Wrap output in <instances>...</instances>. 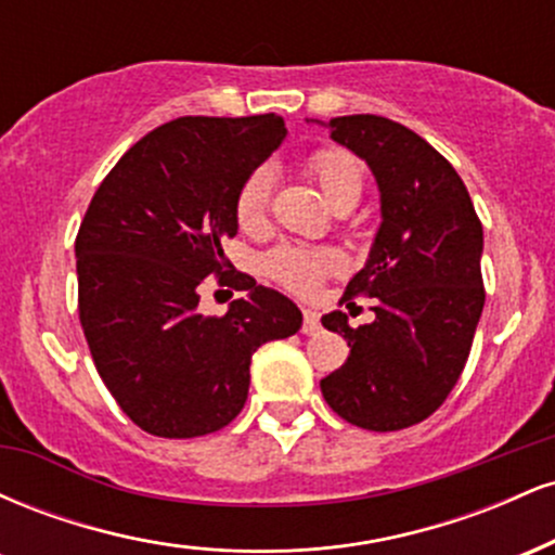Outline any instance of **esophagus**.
<instances>
[{
	"label": "esophagus",
	"mask_w": 555,
	"mask_h": 555,
	"mask_svg": "<svg viewBox=\"0 0 555 555\" xmlns=\"http://www.w3.org/2000/svg\"><path fill=\"white\" fill-rule=\"evenodd\" d=\"M321 331V321H318V313H313V310H305L302 313V334L313 336Z\"/></svg>",
	"instance_id": "34e87169"
}]
</instances>
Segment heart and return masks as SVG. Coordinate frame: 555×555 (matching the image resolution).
<instances>
[{"mask_svg":"<svg viewBox=\"0 0 555 555\" xmlns=\"http://www.w3.org/2000/svg\"><path fill=\"white\" fill-rule=\"evenodd\" d=\"M305 169L328 197L336 211H349L365 188V171L360 158L339 145L318 149L305 158ZM273 203V171L256 167L240 182L234 193V219L242 232H260L269 227ZM263 269L276 284L295 295H313L331 273L344 269V256L334 247L282 245L263 260Z\"/></svg>","mask_w":555,"mask_h":555,"instance_id":"obj_1","label":"heart"}]
</instances>
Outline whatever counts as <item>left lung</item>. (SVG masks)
I'll list each match as a JSON object with an SVG mask.
<instances>
[{"instance_id": "left-lung-1", "label": "left lung", "mask_w": 555, "mask_h": 555, "mask_svg": "<svg viewBox=\"0 0 555 555\" xmlns=\"http://www.w3.org/2000/svg\"><path fill=\"white\" fill-rule=\"evenodd\" d=\"M326 127L373 169L384 221L339 299L349 308L373 297L375 321L352 328L341 310L321 318L349 347L321 391L358 428H410L443 404L467 365L486 305L482 224L456 169L410 127L375 114Z\"/></svg>"}]
</instances>
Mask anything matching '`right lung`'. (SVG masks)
I'll use <instances>...</instances> for the list:
<instances>
[{
  "mask_svg": "<svg viewBox=\"0 0 555 555\" xmlns=\"http://www.w3.org/2000/svg\"><path fill=\"white\" fill-rule=\"evenodd\" d=\"M284 135L276 114L171 119L114 164L82 216V334L119 410L151 436L227 428L245 406L253 352L302 326L289 297L224 256L234 193ZM208 275L246 292L224 317L196 310Z\"/></svg>",
  "mask_w": 555,
  "mask_h": 555,
  "instance_id": "1",
  "label": "right lung"
}]
</instances>
